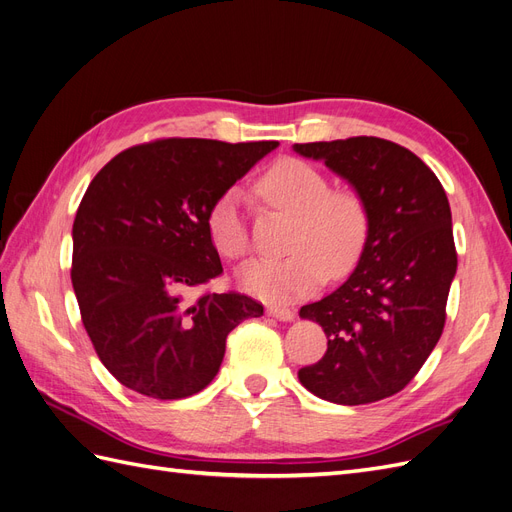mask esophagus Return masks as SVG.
<instances>
[{
	"instance_id": "obj_1",
	"label": "esophagus",
	"mask_w": 512,
	"mask_h": 512,
	"mask_svg": "<svg viewBox=\"0 0 512 512\" xmlns=\"http://www.w3.org/2000/svg\"><path fill=\"white\" fill-rule=\"evenodd\" d=\"M267 314H269L271 318L282 320V322H290V320H294V312H292V309H288V307H277V305H271V307H267Z\"/></svg>"
}]
</instances>
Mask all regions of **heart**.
<instances>
[{"label":"heart","instance_id":"b5f03b06","mask_svg":"<svg viewBox=\"0 0 512 512\" xmlns=\"http://www.w3.org/2000/svg\"><path fill=\"white\" fill-rule=\"evenodd\" d=\"M256 190L267 205L294 215L284 258H256L237 271L239 286L256 299L290 303L316 292L329 273L344 277L359 262L369 213L363 196L352 188H329L318 168L297 158H282L260 175ZM207 230L215 250L241 258L250 235L237 188L226 190L207 213Z\"/></svg>","mask_w":512,"mask_h":512}]
</instances>
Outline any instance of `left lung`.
Returning a JSON list of instances; mask_svg holds the SVG:
<instances>
[{
	"mask_svg": "<svg viewBox=\"0 0 512 512\" xmlns=\"http://www.w3.org/2000/svg\"><path fill=\"white\" fill-rule=\"evenodd\" d=\"M359 192L369 213L365 250L348 280L299 316L318 322L327 354L299 369L309 393L361 406L399 393L436 348L457 273L448 198L412 151L376 136L292 145Z\"/></svg>",
	"mask_w": 512,
	"mask_h": 512,
	"instance_id": "8db88e82",
	"label": "left lung"
}]
</instances>
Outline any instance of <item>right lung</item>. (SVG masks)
I'll use <instances>...</instances> for the list:
<instances>
[{"instance_id":"1","label":"right lung","mask_w":512,"mask_h":512,"mask_svg":"<svg viewBox=\"0 0 512 512\" xmlns=\"http://www.w3.org/2000/svg\"><path fill=\"white\" fill-rule=\"evenodd\" d=\"M275 141L166 138L121 151L89 183L72 226V286L100 361L153 399L190 397L220 371L226 337L262 305L185 292L222 273L207 213Z\"/></svg>"}]
</instances>
